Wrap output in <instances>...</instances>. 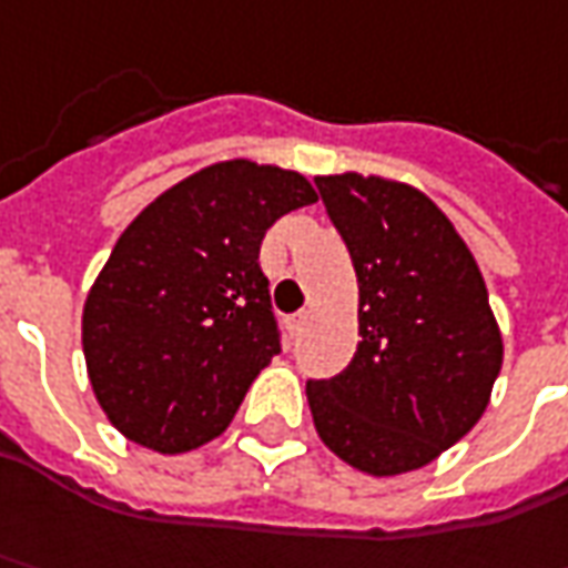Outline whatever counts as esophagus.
<instances>
[{
	"instance_id": "1",
	"label": "esophagus",
	"mask_w": 568,
	"mask_h": 568,
	"mask_svg": "<svg viewBox=\"0 0 568 568\" xmlns=\"http://www.w3.org/2000/svg\"><path fill=\"white\" fill-rule=\"evenodd\" d=\"M304 323H307V314H292V317H288V333H292V336H302V329H304Z\"/></svg>"
}]
</instances>
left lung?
<instances>
[{"label":"left lung","mask_w":568,"mask_h":568,"mask_svg":"<svg viewBox=\"0 0 568 568\" xmlns=\"http://www.w3.org/2000/svg\"><path fill=\"white\" fill-rule=\"evenodd\" d=\"M358 276V352L307 381L321 440L374 478L424 468L484 415L503 364L487 285L424 191L381 175H317Z\"/></svg>","instance_id":"1"}]
</instances>
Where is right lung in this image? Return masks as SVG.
I'll use <instances>...</instances> for the list:
<instances>
[{
  "mask_svg": "<svg viewBox=\"0 0 568 568\" xmlns=\"http://www.w3.org/2000/svg\"><path fill=\"white\" fill-rule=\"evenodd\" d=\"M314 201L302 172L225 160L134 216L81 317L90 386L115 430L166 456L223 434L280 355L261 242Z\"/></svg>",
  "mask_w": 568,
  "mask_h": 568,
  "instance_id": "obj_1",
  "label": "right lung"
}]
</instances>
